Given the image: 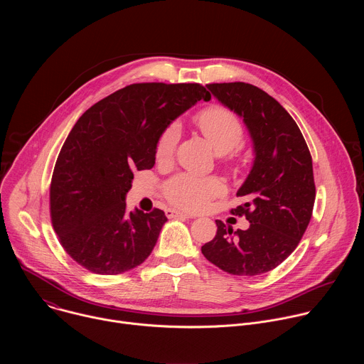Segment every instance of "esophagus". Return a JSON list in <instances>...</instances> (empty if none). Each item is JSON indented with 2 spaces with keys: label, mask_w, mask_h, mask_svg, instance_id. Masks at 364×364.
<instances>
[{
  "label": "esophagus",
  "mask_w": 364,
  "mask_h": 364,
  "mask_svg": "<svg viewBox=\"0 0 364 364\" xmlns=\"http://www.w3.org/2000/svg\"><path fill=\"white\" fill-rule=\"evenodd\" d=\"M166 215H167V218H170V219H174V218L190 219V218H191L188 213H184V212H180V210H176V209H167V210H166Z\"/></svg>",
  "instance_id": "34e87169"
}]
</instances>
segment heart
<instances>
[{
  "mask_svg": "<svg viewBox=\"0 0 364 364\" xmlns=\"http://www.w3.org/2000/svg\"><path fill=\"white\" fill-rule=\"evenodd\" d=\"M200 132L209 139L215 151L220 155L236 148L243 138V125L240 119L223 107H209L196 117ZM180 125L170 124L157 141L155 159L167 163L173 159L180 141ZM226 191L223 181L218 177H197L193 174H178L170 178L164 186L167 200L187 212L204 210L209 203Z\"/></svg>",
  "mask_w": 364,
  "mask_h": 364,
  "instance_id": "b5f03b06",
  "label": "heart"
}]
</instances>
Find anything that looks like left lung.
I'll return each instance as SVG.
<instances>
[{
	"instance_id": "left-lung-1",
	"label": "left lung",
	"mask_w": 364,
	"mask_h": 364,
	"mask_svg": "<svg viewBox=\"0 0 364 364\" xmlns=\"http://www.w3.org/2000/svg\"><path fill=\"white\" fill-rule=\"evenodd\" d=\"M205 86L243 119L255 160L236 193L250 201L230 210L245 215L249 229L233 232L216 220L218 233L201 253L228 274L261 275L281 265L306 230L316 200L313 160L296 122L267 92L243 82Z\"/></svg>"
}]
</instances>
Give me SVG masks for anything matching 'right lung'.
Segmentation results:
<instances>
[{
  "mask_svg": "<svg viewBox=\"0 0 364 364\" xmlns=\"http://www.w3.org/2000/svg\"><path fill=\"white\" fill-rule=\"evenodd\" d=\"M210 93L198 83H134L75 124L50 184V216L69 256L99 275L141 265L167 222L163 210L127 209L134 173L155 164L163 131Z\"/></svg>",
  "mask_w": 364,
  "mask_h": 364,
  "instance_id": "right-lung-1",
  "label": "right lung"
}]
</instances>
